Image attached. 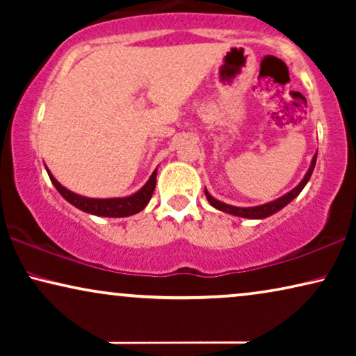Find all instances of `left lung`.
<instances>
[{
  "label": "left lung",
  "instance_id": "left-lung-1",
  "mask_svg": "<svg viewBox=\"0 0 356 356\" xmlns=\"http://www.w3.org/2000/svg\"><path fill=\"white\" fill-rule=\"evenodd\" d=\"M314 165H316V155L313 157V162H311V167L308 170V173L305 175V178L301 179V183L298 184V186H296L295 189H291L290 193H286L285 196L275 199V201H272L269 204H264V206H257V207H235V206H228V204H223L220 201H217V199H213L207 191H206V197H207V201L211 202V206L218 209V211L232 213V216L245 217V218H266V217L272 216V213H275L277 211H280L282 207H285L286 204H289L290 201H293V199L298 196V194L301 193V189L305 188V184L309 181L311 173H313V170H314Z\"/></svg>",
  "mask_w": 356,
  "mask_h": 356
}]
</instances>
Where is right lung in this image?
I'll return each instance as SVG.
<instances>
[{
    "label": "right lung",
    "mask_w": 356,
    "mask_h": 356,
    "mask_svg": "<svg viewBox=\"0 0 356 356\" xmlns=\"http://www.w3.org/2000/svg\"><path fill=\"white\" fill-rule=\"evenodd\" d=\"M48 177H50L51 183L55 184V188L60 191L61 196L65 197L67 202H71L72 206L81 209V211L102 217H128L133 216V213L140 212L145 206H147V202L154 194L155 183H157V170H155L152 177L149 178V181L145 183V186L143 189H139V191L133 194V196L116 199H90L79 196V194L71 193L70 189L61 186V184L53 178V175L50 172H48Z\"/></svg>",
    "instance_id": "add662e5"
}]
</instances>
